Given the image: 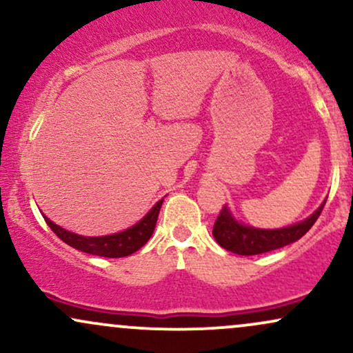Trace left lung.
<instances>
[{
	"label": "left lung",
	"instance_id": "8db88e82",
	"mask_svg": "<svg viewBox=\"0 0 353 353\" xmlns=\"http://www.w3.org/2000/svg\"><path fill=\"white\" fill-rule=\"evenodd\" d=\"M323 205H325V201L312 216L303 219L302 222L282 229H259L252 228V225H245L236 221L229 208H224L217 216L216 224H214L212 236L219 245L234 254L257 255L270 252V250L292 244L302 236H305L319 219Z\"/></svg>",
	"mask_w": 353,
	"mask_h": 353
}]
</instances>
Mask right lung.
<instances>
[{
  "label": "right lung",
  "instance_id": "right-lung-1",
  "mask_svg": "<svg viewBox=\"0 0 353 353\" xmlns=\"http://www.w3.org/2000/svg\"><path fill=\"white\" fill-rule=\"evenodd\" d=\"M163 201L154 204V208L149 210L145 216L141 219L139 222L134 225H131L129 229L123 230V232L111 234V236H101V237H86L79 236V234L70 232V230L59 228L58 224L48 219L43 214L44 221L50 225L52 232L58 236L61 241L66 242L68 245L74 247V249L81 250V252L99 255V257H125V255L134 254L136 250H139L145 242L149 241L154 232V228H156L157 216H159L161 205H163Z\"/></svg>",
  "mask_w": 353,
  "mask_h": 353
}]
</instances>
